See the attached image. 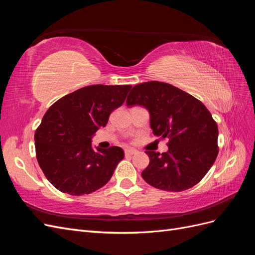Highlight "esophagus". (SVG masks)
Instances as JSON below:
<instances>
[{
    "label": "esophagus",
    "instance_id": "esophagus-1",
    "mask_svg": "<svg viewBox=\"0 0 255 255\" xmlns=\"http://www.w3.org/2000/svg\"><path fill=\"white\" fill-rule=\"evenodd\" d=\"M136 153H137L136 149H133V148L125 149V154H126V155H134V154H136Z\"/></svg>",
    "mask_w": 255,
    "mask_h": 255
}]
</instances>
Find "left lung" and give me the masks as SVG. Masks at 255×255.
Here are the masks:
<instances>
[{
    "mask_svg": "<svg viewBox=\"0 0 255 255\" xmlns=\"http://www.w3.org/2000/svg\"><path fill=\"white\" fill-rule=\"evenodd\" d=\"M128 106L141 105L150 113L153 134L168 138L165 153L145 151L150 164L141 172L151 186L183 191L195 186L218 155V127L204 104L163 82H145L130 90Z\"/></svg>",
    "mask_w": 255,
    "mask_h": 255,
    "instance_id": "8db88e82",
    "label": "left lung"
}]
</instances>
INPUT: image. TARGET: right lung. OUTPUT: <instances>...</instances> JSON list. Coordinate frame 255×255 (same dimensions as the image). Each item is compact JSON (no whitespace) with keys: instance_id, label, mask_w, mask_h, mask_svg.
<instances>
[{"instance_id":"obj_1","label":"right lung","mask_w":255,"mask_h":255,"mask_svg":"<svg viewBox=\"0 0 255 255\" xmlns=\"http://www.w3.org/2000/svg\"><path fill=\"white\" fill-rule=\"evenodd\" d=\"M130 85H90L69 94L44 114L35 132L36 157L54 187L88 195L111 180L125 157L119 146L94 150L91 137L125 102Z\"/></svg>"}]
</instances>
